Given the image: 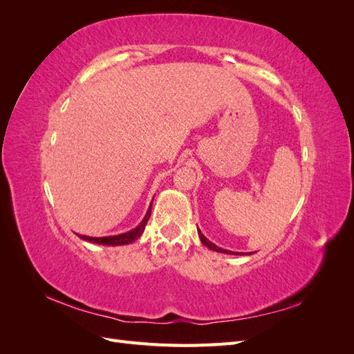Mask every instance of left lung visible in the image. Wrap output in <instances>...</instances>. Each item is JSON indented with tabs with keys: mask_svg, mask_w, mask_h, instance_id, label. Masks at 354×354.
<instances>
[{
	"mask_svg": "<svg viewBox=\"0 0 354 354\" xmlns=\"http://www.w3.org/2000/svg\"><path fill=\"white\" fill-rule=\"evenodd\" d=\"M198 234H199V239H201V242L207 246V248H209V250H212V251H217V252H224V254H234L233 251H227V250H223V248H218L217 245H214L211 241H208L205 236H203V234L201 233V230H198ZM234 255H239V252L238 254H234Z\"/></svg>",
	"mask_w": 354,
	"mask_h": 354,
	"instance_id": "1",
	"label": "left lung"
}]
</instances>
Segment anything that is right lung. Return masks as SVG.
Masks as SVG:
<instances>
[{"mask_svg":"<svg viewBox=\"0 0 354 354\" xmlns=\"http://www.w3.org/2000/svg\"><path fill=\"white\" fill-rule=\"evenodd\" d=\"M153 202V201H152ZM151 212H152V203L149 205V209L146 212L145 218L142 220V223L138 224L137 227H134L130 232H125V233H120V234H113V236H103V238H91V236H85V234H78V236L84 241L91 242V243H97V245H108V246H118V245H128L134 242L136 239H138L142 236V233L145 232L146 227V223L151 217Z\"/></svg>","mask_w":354,"mask_h":354,"instance_id":"right-lung-1","label":"right lung"}]
</instances>
